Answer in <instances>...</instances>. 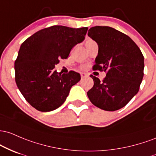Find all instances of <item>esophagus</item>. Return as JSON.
Masks as SVG:
<instances>
[{
    "label": "esophagus",
    "mask_w": 156,
    "mask_h": 156,
    "mask_svg": "<svg viewBox=\"0 0 156 156\" xmlns=\"http://www.w3.org/2000/svg\"><path fill=\"white\" fill-rule=\"evenodd\" d=\"M87 75L86 74V73H81V78H82V79H84V78L87 77Z\"/></svg>",
    "instance_id": "34e87169"
}]
</instances>
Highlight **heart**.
Wrapping results in <instances>:
<instances>
[{
  "instance_id": "1",
  "label": "heart",
  "mask_w": 156,
  "mask_h": 156,
  "mask_svg": "<svg viewBox=\"0 0 156 156\" xmlns=\"http://www.w3.org/2000/svg\"><path fill=\"white\" fill-rule=\"evenodd\" d=\"M95 43V42H94L93 40H91V39H87L86 40H85V46H86V47L88 46L89 45L92 44V43ZM82 69H85V66H83V67H82Z\"/></svg>"
}]
</instances>
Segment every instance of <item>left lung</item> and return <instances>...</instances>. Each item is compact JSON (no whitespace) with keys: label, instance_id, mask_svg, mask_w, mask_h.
Listing matches in <instances>:
<instances>
[{"label":"left lung","instance_id":"8db88e82","mask_svg":"<svg viewBox=\"0 0 156 156\" xmlns=\"http://www.w3.org/2000/svg\"><path fill=\"white\" fill-rule=\"evenodd\" d=\"M87 35L99 46L94 70L105 78L90 75L94 86L87 94L92 104L107 111L125 107L139 92L144 76V56L130 37L109 26H94Z\"/></svg>","mask_w":156,"mask_h":156}]
</instances>
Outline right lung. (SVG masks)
Segmentation results:
<instances>
[{
    "instance_id": "right-lung-1",
    "label": "right lung",
    "mask_w": 156,
    "mask_h": 156,
    "mask_svg": "<svg viewBox=\"0 0 156 156\" xmlns=\"http://www.w3.org/2000/svg\"><path fill=\"white\" fill-rule=\"evenodd\" d=\"M87 29L53 26L34 33L20 45L15 62V82L26 100L37 111L58 108L80 80L79 73H58L55 68L59 59L68 58L73 47L85 40Z\"/></svg>"
}]
</instances>
